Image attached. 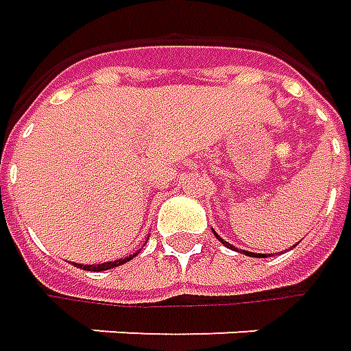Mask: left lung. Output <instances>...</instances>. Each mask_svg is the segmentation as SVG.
I'll use <instances>...</instances> for the list:
<instances>
[{
	"label": "left lung",
	"mask_w": 351,
	"mask_h": 351,
	"mask_svg": "<svg viewBox=\"0 0 351 351\" xmlns=\"http://www.w3.org/2000/svg\"><path fill=\"white\" fill-rule=\"evenodd\" d=\"M216 237H218V241H222V243H224L226 247H230V249H236V247H234V245H230L228 241H224V239L218 236V234H216ZM243 253H245V255H249V257H265V255H255V253H249V251H243Z\"/></svg>",
	"instance_id": "left-lung-1"
}]
</instances>
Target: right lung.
Instances as JSON below:
<instances>
[{"label": "right lung", "instance_id": "obj_1", "mask_svg": "<svg viewBox=\"0 0 351 351\" xmlns=\"http://www.w3.org/2000/svg\"><path fill=\"white\" fill-rule=\"evenodd\" d=\"M137 253H133V255H129L125 258H117V261H110V263H102V265H77V263H73L75 267H79L82 270H90V272H102V270H108V269H115V267H119V265H123L127 261H131L133 257H137Z\"/></svg>", "mask_w": 351, "mask_h": 351}]
</instances>
